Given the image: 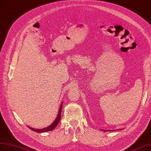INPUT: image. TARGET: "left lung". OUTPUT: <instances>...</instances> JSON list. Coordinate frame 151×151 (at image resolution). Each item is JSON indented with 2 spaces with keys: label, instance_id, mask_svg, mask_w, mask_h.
<instances>
[{
  "label": "left lung",
  "instance_id": "8db88e82",
  "mask_svg": "<svg viewBox=\"0 0 151 151\" xmlns=\"http://www.w3.org/2000/svg\"><path fill=\"white\" fill-rule=\"evenodd\" d=\"M101 131H116L115 129V130H103V129H101ZM117 130H119V129H117Z\"/></svg>",
  "mask_w": 151,
  "mask_h": 151
}]
</instances>
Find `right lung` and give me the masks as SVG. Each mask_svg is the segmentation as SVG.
<instances>
[{
    "mask_svg": "<svg viewBox=\"0 0 151 151\" xmlns=\"http://www.w3.org/2000/svg\"><path fill=\"white\" fill-rule=\"evenodd\" d=\"M63 103L62 102L60 104V106L59 113H58V115L57 116L56 119H55V121H54L49 126L46 127H45V128H42V129H34V128H32V127H31L28 126L29 128H30L31 130H32L34 131H36V132H37V133H45V132H47V131H49L53 130L57 126L58 123L59 122L60 120L61 111H62V109H63Z\"/></svg>",
    "mask_w": 151,
    "mask_h": 151,
    "instance_id": "1",
    "label": "right lung"
}]
</instances>
